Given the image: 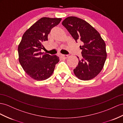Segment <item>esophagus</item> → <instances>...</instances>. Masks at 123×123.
<instances>
[{
	"label": "esophagus",
	"instance_id": "1",
	"mask_svg": "<svg viewBox=\"0 0 123 123\" xmlns=\"http://www.w3.org/2000/svg\"><path fill=\"white\" fill-rule=\"evenodd\" d=\"M68 55H61V57L64 58V59H67L68 58Z\"/></svg>",
	"mask_w": 123,
	"mask_h": 123
}]
</instances>
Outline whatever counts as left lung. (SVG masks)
<instances>
[{
	"instance_id": "8db88e82",
	"label": "left lung",
	"mask_w": 123,
	"mask_h": 123,
	"mask_svg": "<svg viewBox=\"0 0 123 123\" xmlns=\"http://www.w3.org/2000/svg\"><path fill=\"white\" fill-rule=\"evenodd\" d=\"M63 25L80 46L82 58H78V65L74 73L78 78L84 80L95 77L103 68L106 59L105 41L96 30L85 20L75 17H70L62 22Z\"/></svg>"
}]
</instances>
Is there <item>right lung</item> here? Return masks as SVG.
<instances>
[{
  "label": "right lung",
  "mask_w": 123,
  "mask_h": 123,
  "mask_svg": "<svg viewBox=\"0 0 123 123\" xmlns=\"http://www.w3.org/2000/svg\"><path fill=\"white\" fill-rule=\"evenodd\" d=\"M61 18L43 17L31 26L22 38L18 46V60L28 75L37 80H45L51 76L55 64L59 61L57 55L42 53L43 43L48 40L52 28L60 22Z\"/></svg>",
  "instance_id": "1"
}]
</instances>
